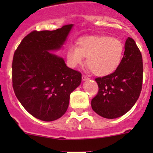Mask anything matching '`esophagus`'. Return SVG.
Here are the masks:
<instances>
[{
    "instance_id": "34e87169",
    "label": "esophagus",
    "mask_w": 153,
    "mask_h": 153,
    "mask_svg": "<svg viewBox=\"0 0 153 153\" xmlns=\"http://www.w3.org/2000/svg\"><path fill=\"white\" fill-rule=\"evenodd\" d=\"M82 79H83V81H86V80H87V79H89V78L87 77L86 76L82 75Z\"/></svg>"
}]
</instances>
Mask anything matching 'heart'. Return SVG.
I'll use <instances>...</instances> for the list:
<instances>
[{
  "label": "heart",
  "instance_id": "b5f03b06",
  "mask_svg": "<svg viewBox=\"0 0 153 153\" xmlns=\"http://www.w3.org/2000/svg\"><path fill=\"white\" fill-rule=\"evenodd\" d=\"M124 45L120 40L109 36H86L79 39L77 47L70 46L67 50L69 67L76 68L84 61L89 69L99 76L114 73L122 61Z\"/></svg>",
  "mask_w": 153,
  "mask_h": 153
}]
</instances>
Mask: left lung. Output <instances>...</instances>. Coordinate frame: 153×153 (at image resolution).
I'll return each mask as SVG.
<instances>
[{"instance_id":"left-lung-1","label":"left lung","mask_w":153,"mask_h":153,"mask_svg":"<svg viewBox=\"0 0 153 153\" xmlns=\"http://www.w3.org/2000/svg\"><path fill=\"white\" fill-rule=\"evenodd\" d=\"M143 65L141 52L136 42L128 37L121 63L113 74L96 78L99 91L91 101L93 110L100 117H122L139 99L143 84Z\"/></svg>"}]
</instances>
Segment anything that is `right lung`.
I'll return each instance as SVG.
<instances>
[{
    "label": "right lung",
    "mask_w": 153,
    "mask_h": 153,
    "mask_svg": "<svg viewBox=\"0 0 153 153\" xmlns=\"http://www.w3.org/2000/svg\"><path fill=\"white\" fill-rule=\"evenodd\" d=\"M74 24L55 30L32 31L21 42L12 63L16 97L27 111L43 121H53L66 113L70 95L82 75L51 51L61 49Z\"/></svg>",
    "instance_id": "right-lung-1"
}]
</instances>
